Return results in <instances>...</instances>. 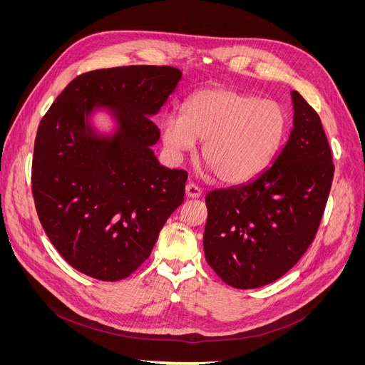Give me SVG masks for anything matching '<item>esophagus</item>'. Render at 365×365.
Returning a JSON list of instances; mask_svg holds the SVG:
<instances>
[{
    "mask_svg": "<svg viewBox=\"0 0 365 365\" xmlns=\"http://www.w3.org/2000/svg\"><path fill=\"white\" fill-rule=\"evenodd\" d=\"M185 196L190 197V200H195V197L201 196V189L193 182H187L185 184Z\"/></svg>",
    "mask_w": 365,
    "mask_h": 365,
    "instance_id": "esophagus-1",
    "label": "esophagus"
}]
</instances>
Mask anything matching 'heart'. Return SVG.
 I'll use <instances>...</instances> for the list:
<instances>
[{"instance_id": "heart-1", "label": "heart", "mask_w": 365, "mask_h": 365, "mask_svg": "<svg viewBox=\"0 0 365 365\" xmlns=\"http://www.w3.org/2000/svg\"><path fill=\"white\" fill-rule=\"evenodd\" d=\"M288 130V113L272 98L228 88H207L184 103L181 117L161 121L164 146L175 155L204 141L201 160L227 184L248 181L275 157Z\"/></svg>"}]
</instances>
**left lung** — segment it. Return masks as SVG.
I'll return each mask as SVG.
<instances>
[{
	"mask_svg": "<svg viewBox=\"0 0 365 365\" xmlns=\"http://www.w3.org/2000/svg\"><path fill=\"white\" fill-rule=\"evenodd\" d=\"M294 128L269 168L207 193L205 260L222 282L254 289L280 279L315 239L335 165L319 115L291 93Z\"/></svg>",
	"mask_w": 365,
	"mask_h": 365,
	"instance_id": "obj_1",
	"label": "left lung"
}]
</instances>
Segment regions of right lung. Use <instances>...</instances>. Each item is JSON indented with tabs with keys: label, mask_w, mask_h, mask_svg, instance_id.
<instances>
[{
	"label": "right lung",
	"mask_w": 365,
	"mask_h": 365,
	"mask_svg": "<svg viewBox=\"0 0 365 365\" xmlns=\"http://www.w3.org/2000/svg\"><path fill=\"white\" fill-rule=\"evenodd\" d=\"M181 79L157 65L88 71L73 79L42 117L33 150L31 193L54 248L93 279H126L145 262L184 200L187 172L160 165L152 121ZM106 107L118 120L102 138L87 117Z\"/></svg>",
	"instance_id": "obj_1"
}]
</instances>
